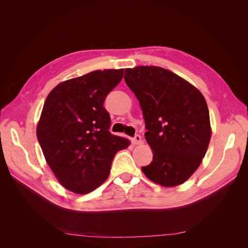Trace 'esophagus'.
<instances>
[{"label":"esophagus","instance_id":"esophagus-1","mask_svg":"<svg viewBox=\"0 0 248 248\" xmlns=\"http://www.w3.org/2000/svg\"><path fill=\"white\" fill-rule=\"evenodd\" d=\"M132 144L133 145H140V144H141V138H140V136L137 134V136L132 139Z\"/></svg>","mask_w":248,"mask_h":248}]
</instances>
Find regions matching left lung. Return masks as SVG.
I'll use <instances>...</instances> for the list:
<instances>
[{"mask_svg": "<svg viewBox=\"0 0 248 248\" xmlns=\"http://www.w3.org/2000/svg\"><path fill=\"white\" fill-rule=\"evenodd\" d=\"M124 79L140 102L153 152L142 172L164 187L184 183L200 167L211 139L205 97L190 82L157 66L127 68Z\"/></svg>", "mask_w": 248, "mask_h": 248, "instance_id": "1", "label": "left lung"}]
</instances>
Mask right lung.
Masks as SVG:
<instances>
[{
    "instance_id": "right-lung-1",
    "label": "right lung",
    "mask_w": 248,
    "mask_h": 248,
    "mask_svg": "<svg viewBox=\"0 0 248 248\" xmlns=\"http://www.w3.org/2000/svg\"><path fill=\"white\" fill-rule=\"evenodd\" d=\"M124 69L95 70L60 82L44 102L37 139L59 183L86 194L108 178L119 150L128 139L111 134L104 99L123 78Z\"/></svg>"
}]
</instances>
